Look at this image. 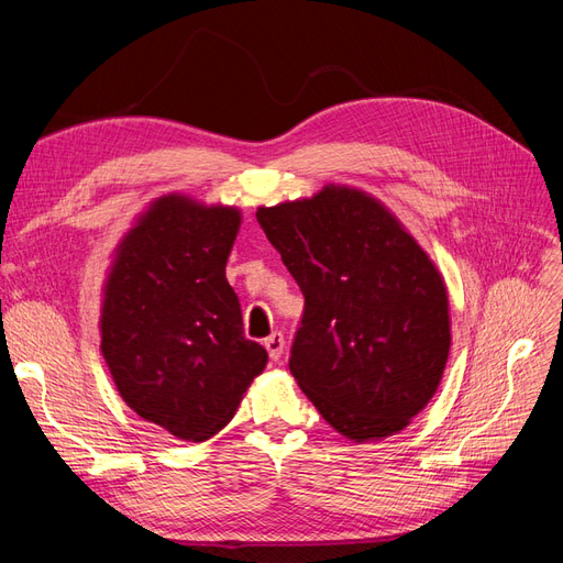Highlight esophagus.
I'll list each match as a JSON object with an SVG mask.
<instances>
[{"instance_id": "1", "label": "esophagus", "mask_w": 563, "mask_h": 563, "mask_svg": "<svg viewBox=\"0 0 563 563\" xmlns=\"http://www.w3.org/2000/svg\"><path fill=\"white\" fill-rule=\"evenodd\" d=\"M265 350H267L272 362H279L282 354H284V335H282L279 331L267 335V338H265Z\"/></svg>"}]
</instances>
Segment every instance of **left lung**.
I'll return each instance as SVG.
<instances>
[{"mask_svg": "<svg viewBox=\"0 0 563 563\" xmlns=\"http://www.w3.org/2000/svg\"><path fill=\"white\" fill-rule=\"evenodd\" d=\"M255 218L305 296L288 360L305 397L354 444L408 428L451 350L449 291L430 255L380 199L350 185Z\"/></svg>", "mask_w": 563, "mask_h": 563, "instance_id": "left-lung-1", "label": "left lung"}]
</instances>
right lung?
<instances>
[{"mask_svg": "<svg viewBox=\"0 0 563 563\" xmlns=\"http://www.w3.org/2000/svg\"><path fill=\"white\" fill-rule=\"evenodd\" d=\"M242 211L164 195L112 253L100 300V352L119 397L183 441L234 418L267 352L244 338L225 265Z\"/></svg>", "mask_w": 563, "mask_h": 563, "instance_id": "obj_1", "label": "right lung"}]
</instances>
